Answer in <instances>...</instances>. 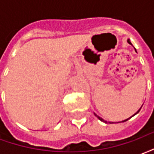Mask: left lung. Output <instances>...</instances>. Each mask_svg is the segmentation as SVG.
Here are the masks:
<instances>
[{
  "label": "left lung",
  "mask_w": 154,
  "mask_h": 154,
  "mask_svg": "<svg viewBox=\"0 0 154 154\" xmlns=\"http://www.w3.org/2000/svg\"><path fill=\"white\" fill-rule=\"evenodd\" d=\"M127 42H128V43H129V44H131V42H130V41H129V38H128V40H127ZM135 51H136V50H135ZM141 107H142V106H141ZM141 107H140V109H141ZM140 109H139V110H138V111H137V112H136L135 114H134V115H133V116H131V117H133V116H135L136 114H138V113H139V110H140ZM94 115H95V116H97V118H98V119H100V121H102V122H105V123H108V121H106V120H105V119H102V118H100V116H97V114H95V113H94ZM131 117H129V118H128V119H125V120H122V121H120V122H125V121H127V120H128V119H130V118H131ZM109 123H110V124H112V123H115V122H109Z\"/></svg>",
  "instance_id": "obj_1"
}]
</instances>
